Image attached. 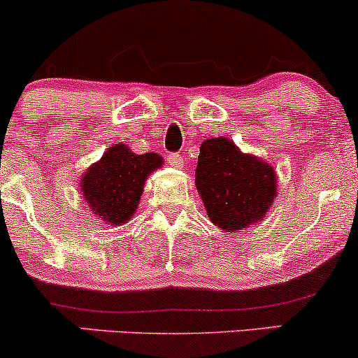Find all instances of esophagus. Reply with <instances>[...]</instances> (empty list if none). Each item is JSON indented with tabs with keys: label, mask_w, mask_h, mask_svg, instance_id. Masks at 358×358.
<instances>
[{
	"label": "esophagus",
	"mask_w": 358,
	"mask_h": 358,
	"mask_svg": "<svg viewBox=\"0 0 358 358\" xmlns=\"http://www.w3.org/2000/svg\"><path fill=\"white\" fill-rule=\"evenodd\" d=\"M166 162H168V165H171L175 168H183V157H182V155H178V153L168 155Z\"/></svg>",
	"instance_id": "1"
}]
</instances>
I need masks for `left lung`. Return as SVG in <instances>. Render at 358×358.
Here are the masks:
<instances>
[{"label": "left lung", "mask_w": 358, "mask_h": 358, "mask_svg": "<svg viewBox=\"0 0 358 358\" xmlns=\"http://www.w3.org/2000/svg\"><path fill=\"white\" fill-rule=\"evenodd\" d=\"M195 185L210 222L225 231L243 230L264 220L277 196L273 166L243 153L227 136L201 143Z\"/></svg>", "instance_id": "obj_1"}]
</instances>
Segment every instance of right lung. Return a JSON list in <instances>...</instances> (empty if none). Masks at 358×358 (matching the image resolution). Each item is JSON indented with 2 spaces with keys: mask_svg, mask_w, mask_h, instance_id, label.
Instances as JSON below:
<instances>
[{
  "mask_svg": "<svg viewBox=\"0 0 358 358\" xmlns=\"http://www.w3.org/2000/svg\"><path fill=\"white\" fill-rule=\"evenodd\" d=\"M162 166V155H136L130 146L115 143L100 160L86 168L80 180V192L94 217L120 227L135 215L145 182Z\"/></svg>",
  "mask_w": 358,
  "mask_h": 358,
  "instance_id": "1",
  "label": "right lung"
}]
</instances>
